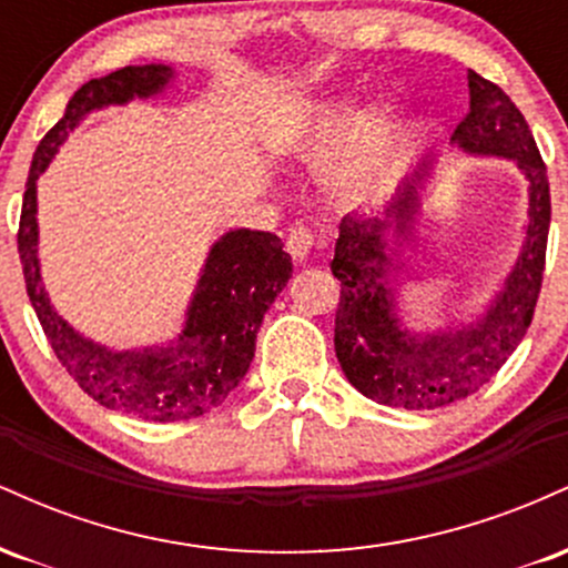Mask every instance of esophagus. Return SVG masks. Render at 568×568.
Segmentation results:
<instances>
[{
	"label": "esophagus",
	"mask_w": 568,
	"mask_h": 568,
	"mask_svg": "<svg viewBox=\"0 0 568 568\" xmlns=\"http://www.w3.org/2000/svg\"><path fill=\"white\" fill-rule=\"evenodd\" d=\"M312 247H315V237H312V232L304 230V226H293L288 237H285V251H288L293 262L298 264H304L306 258H310Z\"/></svg>",
	"instance_id": "obj_1"
}]
</instances>
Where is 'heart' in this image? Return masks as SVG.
I'll return each instance as SVG.
<instances>
[{
    "mask_svg": "<svg viewBox=\"0 0 568 568\" xmlns=\"http://www.w3.org/2000/svg\"><path fill=\"white\" fill-rule=\"evenodd\" d=\"M397 116L384 106L355 114L352 98L328 95L296 103L264 128L266 152L280 160L310 162L328 152L323 184L342 197L363 194L379 181L397 146Z\"/></svg>",
    "mask_w": 568,
    "mask_h": 568,
    "instance_id": "obj_1",
    "label": "heart"
}]
</instances>
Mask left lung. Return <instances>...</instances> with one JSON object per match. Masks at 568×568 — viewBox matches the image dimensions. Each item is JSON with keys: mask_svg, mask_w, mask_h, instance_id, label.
Wrapping results in <instances>:
<instances>
[{"mask_svg": "<svg viewBox=\"0 0 568 568\" xmlns=\"http://www.w3.org/2000/svg\"><path fill=\"white\" fill-rule=\"evenodd\" d=\"M470 114L452 146L470 158L510 160L526 181L529 207L518 256L488 302L470 317L416 328L400 310V288L425 237L419 216L433 194L438 152H425L376 213L338 224L331 272L342 283L334 344L352 387L382 406L429 410L473 395L505 366L531 325L542 288L550 184L524 114L501 88L470 71Z\"/></svg>", "mask_w": 568, "mask_h": 568, "instance_id": "left-lung-1", "label": "left lung"}]
</instances>
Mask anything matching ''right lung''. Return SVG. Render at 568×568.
<instances>
[{
  "instance_id": "right-lung-1",
  "label": "right lung",
  "mask_w": 568,
  "mask_h": 568,
  "mask_svg": "<svg viewBox=\"0 0 568 568\" xmlns=\"http://www.w3.org/2000/svg\"><path fill=\"white\" fill-rule=\"evenodd\" d=\"M179 71L165 63L125 67L84 82L71 95L67 114L39 141L26 181L18 253L26 293L58 361L101 406L143 422H186L221 406L247 374L256 334L280 291L293 275L283 240L262 230H230L207 251L175 338L116 349L77 331L42 280L39 262L37 181L58 149L93 112L158 98L173 88Z\"/></svg>"
}]
</instances>
